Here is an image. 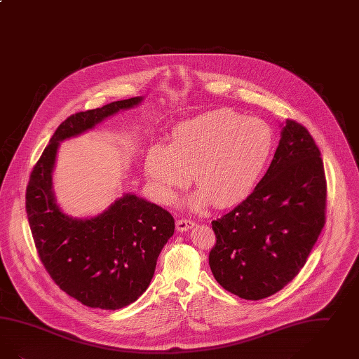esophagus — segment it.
I'll return each instance as SVG.
<instances>
[{
  "label": "esophagus",
  "instance_id": "1",
  "mask_svg": "<svg viewBox=\"0 0 359 359\" xmlns=\"http://www.w3.org/2000/svg\"><path fill=\"white\" fill-rule=\"evenodd\" d=\"M195 227V223L192 220H187V219H180L176 222V230L179 232H184V231L191 230Z\"/></svg>",
  "mask_w": 359,
  "mask_h": 359
}]
</instances>
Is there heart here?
I'll list each match as a JSON object with an SVG mask.
<instances>
[{
    "instance_id": "heart-1",
    "label": "heart",
    "mask_w": 359,
    "mask_h": 359,
    "mask_svg": "<svg viewBox=\"0 0 359 359\" xmlns=\"http://www.w3.org/2000/svg\"><path fill=\"white\" fill-rule=\"evenodd\" d=\"M273 151V129L266 121L217 109L180 123L170 144L149 148L144 168L160 201H170L194 173L201 189L189 205L199 210L212 201L227 208L251 195Z\"/></svg>"
}]
</instances>
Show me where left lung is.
Returning a JSON list of instances; mask_svg holds the SVG:
<instances>
[{"label": "left lung", "mask_w": 359, "mask_h": 359, "mask_svg": "<svg viewBox=\"0 0 359 359\" xmlns=\"http://www.w3.org/2000/svg\"><path fill=\"white\" fill-rule=\"evenodd\" d=\"M273 161L252 194L212 222L210 267L231 294L259 301L301 271L325 226L326 177L320 151L294 120L280 124Z\"/></svg>", "instance_id": "1"}]
</instances>
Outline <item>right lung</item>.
<instances>
[{"label": "right lung", "instance_id": "obj_1", "mask_svg": "<svg viewBox=\"0 0 359 359\" xmlns=\"http://www.w3.org/2000/svg\"><path fill=\"white\" fill-rule=\"evenodd\" d=\"M143 100L137 96L114 101L69 116L58 126L29 179L27 214L40 259L62 291L92 309L118 310L143 295L158 254L173 235L175 220L164 208L132 192L99 215H67L53 189L58 147Z\"/></svg>", "mask_w": 359, "mask_h": 359}]
</instances>
